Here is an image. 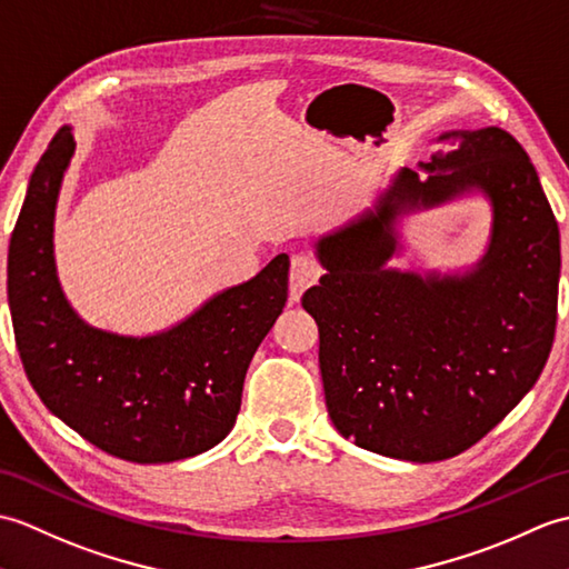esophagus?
Listing matches in <instances>:
<instances>
[{
	"instance_id": "esophagus-1",
	"label": "esophagus",
	"mask_w": 569,
	"mask_h": 569,
	"mask_svg": "<svg viewBox=\"0 0 569 569\" xmlns=\"http://www.w3.org/2000/svg\"><path fill=\"white\" fill-rule=\"evenodd\" d=\"M321 277L319 260L309 252H297L289 264V301H299L311 284H317Z\"/></svg>"
}]
</instances>
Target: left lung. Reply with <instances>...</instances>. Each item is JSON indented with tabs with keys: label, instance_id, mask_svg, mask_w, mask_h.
<instances>
[{
	"label": "left lung",
	"instance_id": "1",
	"mask_svg": "<svg viewBox=\"0 0 569 569\" xmlns=\"http://www.w3.org/2000/svg\"><path fill=\"white\" fill-rule=\"evenodd\" d=\"M377 204L317 243L326 274L301 297L319 326L326 407L358 448L409 462L460 456L538 380L558 321L560 231L521 143L497 126L450 131ZM477 188L492 241L465 276L386 268L396 221Z\"/></svg>",
	"mask_w": 569,
	"mask_h": 569
}]
</instances>
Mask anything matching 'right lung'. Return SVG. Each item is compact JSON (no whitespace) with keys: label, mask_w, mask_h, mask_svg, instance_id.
Instances as JSON below:
<instances>
[{"label":"right lung","mask_w":569,"mask_h":569,"mask_svg":"<svg viewBox=\"0 0 569 569\" xmlns=\"http://www.w3.org/2000/svg\"><path fill=\"white\" fill-rule=\"evenodd\" d=\"M72 153L62 126L11 233L7 295L23 370L48 411L113 458L199 456L236 423L248 365L284 309L289 258L277 256L170 331L133 338L92 328L68 305L53 260L56 201Z\"/></svg>","instance_id":"obj_1"}]
</instances>
